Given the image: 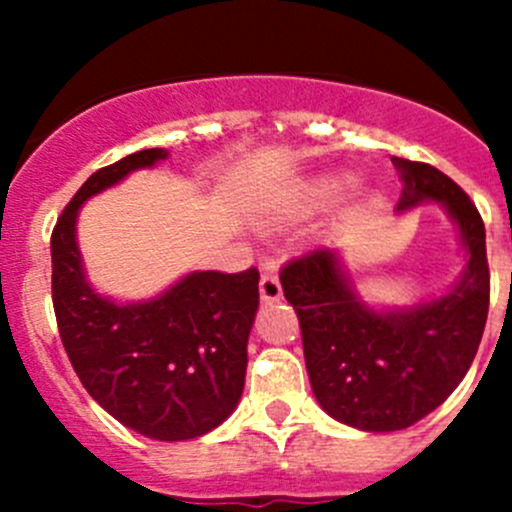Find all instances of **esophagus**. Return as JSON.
I'll return each instance as SVG.
<instances>
[{
  "label": "esophagus",
  "mask_w": 512,
  "mask_h": 512,
  "mask_svg": "<svg viewBox=\"0 0 512 512\" xmlns=\"http://www.w3.org/2000/svg\"><path fill=\"white\" fill-rule=\"evenodd\" d=\"M260 294L265 302H280L282 299V285L277 280L275 270H265L260 277Z\"/></svg>",
  "instance_id": "34e87169"
}]
</instances>
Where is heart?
<instances>
[{"instance_id": "1", "label": "heart", "mask_w": 512, "mask_h": 512, "mask_svg": "<svg viewBox=\"0 0 512 512\" xmlns=\"http://www.w3.org/2000/svg\"><path fill=\"white\" fill-rule=\"evenodd\" d=\"M347 185H349V175H322V178H317L307 188V198H304V203H307L309 208H324V205L334 203V200L347 190Z\"/></svg>"}]
</instances>
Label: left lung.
<instances>
[{"instance_id":"left-lung-1","label":"left lung","mask_w":512,"mask_h":512,"mask_svg":"<svg viewBox=\"0 0 512 512\" xmlns=\"http://www.w3.org/2000/svg\"><path fill=\"white\" fill-rule=\"evenodd\" d=\"M401 175L399 213L436 203L458 227L466 267L446 294L411 307L376 309L359 297L342 257L319 247L282 270L302 329L309 384L339 423L401 431L443 404L471 369L490 302L485 227L476 205L428 163L391 158Z\"/></svg>"}]
</instances>
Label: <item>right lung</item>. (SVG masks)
<instances>
[{"label":"right lung","mask_w":512,"mask_h":512,"mask_svg":"<svg viewBox=\"0 0 512 512\" xmlns=\"http://www.w3.org/2000/svg\"><path fill=\"white\" fill-rule=\"evenodd\" d=\"M165 158L163 148H146L81 185L51 232V299L71 366L96 404L141 436L188 441L240 404L260 272H190L156 297L123 304L91 287L76 242L86 200Z\"/></svg>","instance_id":"obj_1"}]
</instances>
